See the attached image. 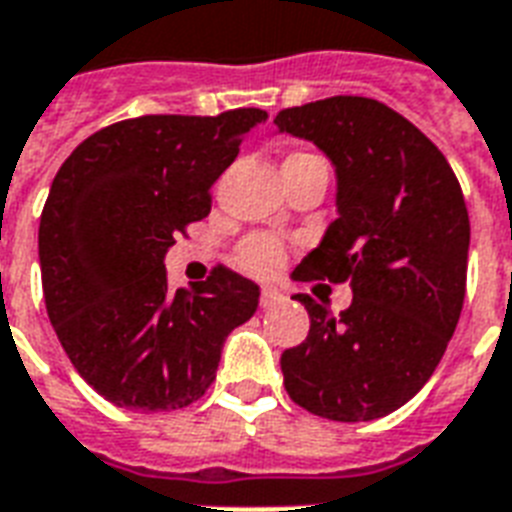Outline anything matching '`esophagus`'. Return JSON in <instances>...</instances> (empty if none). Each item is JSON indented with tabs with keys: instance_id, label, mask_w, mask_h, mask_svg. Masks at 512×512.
<instances>
[{
	"instance_id": "1",
	"label": "esophagus",
	"mask_w": 512,
	"mask_h": 512,
	"mask_svg": "<svg viewBox=\"0 0 512 512\" xmlns=\"http://www.w3.org/2000/svg\"><path fill=\"white\" fill-rule=\"evenodd\" d=\"M282 292L273 290V287H263V292H260V306L263 308H271L276 306V303H282Z\"/></svg>"
}]
</instances>
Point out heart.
I'll list each match as a JSON object with an SVG mask.
<instances>
[{
  "label": "heart",
  "instance_id": "b5f03b06",
  "mask_svg": "<svg viewBox=\"0 0 512 512\" xmlns=\"http://www.w3.org/2000/svg\"><path fill=\"white\" fill-rule=\"evenodd\" d=\"M284 260V249L276 244L273 239H265V236H255V239L244 241L241 247V263L244 268L252 273H273Z\"/></svg>",
  "mask_w": 512,
  "mask_h": 512
}]
</instances>
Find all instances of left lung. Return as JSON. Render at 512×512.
Here are the masks:
<instances>
[{"label": "left lung", "mask_w": 512, "mask_h": 512, "mask_svg": "<svg viewBox=\"0 0 512 512\" xmlns=\"http://www.w3.org/2000/svg\"><path fill=\"white\" fill-rule=\"evenodd\" d=\"M273 123L276 134L317 144L335 169L338 217L292 276L349 282L354 295L338 317L295 295L311 330L282 354L284 386L322 419H381L427 384L462 314V187L443 152L376 99L311 101Z\"/></svg>", "instance_id": "obj_1"}]
</instances>
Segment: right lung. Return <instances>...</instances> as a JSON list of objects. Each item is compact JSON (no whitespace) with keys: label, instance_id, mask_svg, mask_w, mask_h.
I'll return each mask as SVG.
<instances>
[{"label":"right lung","instance_id":"1","mask_svg":"<svg viewBox=\"0 0 512 512\" xmlns=\"http://www.w3.org/2000/svg\"><path fill=\"white\" fill-rule=\"evenodd\" d=\"M263 109L144 115L88 136L58 169L39 220L50 325L77 373L117 408H185L217 376L222 346L257 311L260 287L228 268L169 290L166 252L212 209Z\"/></svg>","mask_w":512,"mask_h":512}]
</instances>
